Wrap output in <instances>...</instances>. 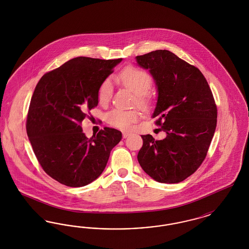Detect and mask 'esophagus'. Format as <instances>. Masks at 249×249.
Here are the masks:
<instances>
[{
    "instance_id": "obj_1",
    "label": "esophagus",
    "mask_w": 249,
    "mask_h": 249,
    "mask_svg": "<svg viewBox=\"0 0 249 249\" xmlns=\"http://www.w3.org/2000/svg\"><path fill=\"white\" fill-rule=\"evenodd\" d=\"M122 136H123V138H127L128 136H130V133H129V132H126V131H123Z\"/></svg>"
}]
</instances>
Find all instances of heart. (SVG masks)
I'll return each instance as SVG.
<instances>
[{
    "instance_id": "obj_1",
    "label": "heart",
    "mask_w": 249,
    "mask_h": 249,
    "mask_svg": "<svg viewBox=\"0 0 249 249\" xmlns=\"http://www.w3.org/2000/svg\"><path fill=\"white\" fill-rule=\"evenodd\" d=\"M117 80L136 95L137 103L140 107H147L149 98L146 92L152 85L150 75L135 66H127L116 76ZM113 87L109 78L103 81L98 89L99 103L105 105L112 97ZM138 120V113L133 110H123L115 108L107 114V121L112 126L121 130H128L130 126Z\"/></svg>"
}]
</instances>
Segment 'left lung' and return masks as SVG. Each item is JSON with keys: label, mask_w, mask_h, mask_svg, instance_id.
<instances>
[{"label": "left lung", "mask_w": 249, "mask_h": 249, "mask_svg": "<svg viewBox=\"0 0 249 249\" xmlns=\"http://www.w3.org/2000/svg\"><path fill=\"white\" fill-rule=\"evenodd\" d=\"M135 59L154 79L158 100L152 118L166 132L157 141L142 135L139 164L160 183H179L200 167L212 141L217 118L212 91L198 68L169 50Z\"/></svg>", "instance_id": "obj_1"}]
</instances>
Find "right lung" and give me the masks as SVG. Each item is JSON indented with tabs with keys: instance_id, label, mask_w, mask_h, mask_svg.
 <instances>
[{
	"instance_id": "add662e5",
	"label": "right lung",
	"mask_w": 249,
	"mask_h": 249,
	"mask_svg": "<svg viewBox=\"0 0 249 249\" xmlns=\"http://www.w3.org/2000/svg\"><path fill=\"white\" fill-rule=\"evenodd\" d=\"M122 59L78 57L44 74L29 107L26 130L36 158L50 178L84 187L99 178L121 131L105 128L91 138L82 130L88 111L98 106V89Z\"/></svg>"
}]
</instances>
